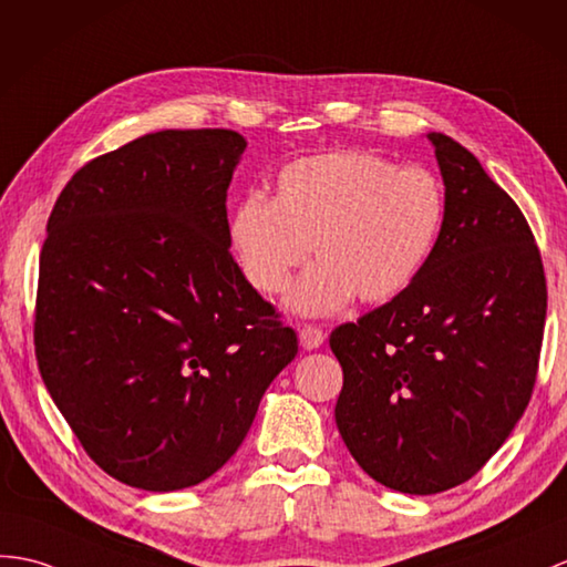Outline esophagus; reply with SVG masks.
Listing matches in <instances>:
<instances>
[{
    "label": "esophagus",
    "instance_id": "1",
    "mask_svg": "<svg viewBox=\"0 0 567 567\" xmlns=\"http://www.w3.org/2000/svg\"><path fill=\"white\" fill-rule=\"evenodd\" d=\"M323 340H326V333L319 326H301L299 328V343L305 350H316L319 346H323Z\"/></svg>",
    "mask_w": 567,
    "mask_h": 567
}]
</instances>
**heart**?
Returning a JSON list of instances; mask_svg holds the SVG:
<instances>
[{
  "label": "heart",
  "instance_id": "b5f03b06",
  "mask_svg": "<svg viewBox=\"0 0 567 567\" xmlns=\"http://www.w3.org/2000/svg\"><path fill=\"white\" fill-rule=\"evenodd\" d=\"M444 190L427 168L396 166L374 152H331L287 164L272 200L246 195L234 209L231 241L262 295H280L307 270L289 307L333 313L358 295L381 305L411 285L442 229Z\"/></svg>",
  "mask_w": 567,
  "mask_h": 567
}]
</instances>
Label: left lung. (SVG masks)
Instances as JSON below:
<instances>
[{
  "label": "left lung",
  "instance_id": "8db88e82",
  "mask_svg": "<svg viewBox=\"0 0 567 567\" xmlns=\"http://www.w3.org/2000/svg\"><path fill=\"white\" fill-rule=\"evenodd\" d=\"M427 137L446 188L432 254L399 297L331 333L340 437L374 481L411 495L476 476L515 430L548 299L517 203L462 144Z\"/></svg>",
  "mask_w": 567,
  "mask_h": 567
}]
</instances>
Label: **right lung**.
<instances>
[{
	"label": "right lung",
	"instance_id": "obj_1",
	"mask_svg": "<svg viewBox=\"0 0 567 567\" xmlns=\"http://www.w3.org/2000/svg\"><path fill=\"white\" fill-rule=\"evenodd\" d=\"M234 130H162L84 164L48 219L33 343L84 452L168 493L239 450L297 333L229 254Z\"/></svg>",
	"mask_w": 567,
	"mask_h": 567
}]
</instances>
